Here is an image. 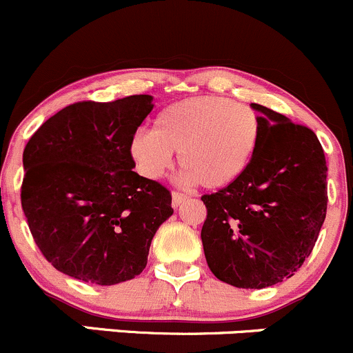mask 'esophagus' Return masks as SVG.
Here are the masks:
<instances>
[{
	"label": "esophagus",
	"mask_w": 353,
	"mask_h": 353,
	"mask_svg": "<svg viewBox=\"0 0 353 353\" xmlns=\"http://www.w3.org/2000/svg\"><path fill=\"white\" fill-rule=\"evenodd\" d=\"M188 196L183 193H172V206L174 208H179L184 201H186Z\"/></svg>",
	"instance_id": "esophagus-1"
}]
</instances>
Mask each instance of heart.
<instances>
[{"instance_id":"obj_1","label":"heart","mask_w":353,"mask_h":353,"mask_svg":"<svg viewBox=\"0 0 353 353\" xmlns=\"http://www.w3.org/2000/svg\"><path fill=\"white\" fill-rule=\"evenodd\" d=\"M261 137V117L252 108L219 95H198L160 110L154 131L140 130L130 138L128 154L141 176L157 181L177 152L186 183L220 190L243 176Z\"/></svg>"}]
</instances>
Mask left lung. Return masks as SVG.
I'll return each mask as SVG.
<instances>
[{
	"label": "left lung",
	"instance_id": "1",
	"mask_svg": "<svg viewBox=\"0 0 353 353\" xmlns=\"http://www.w3.org/2000/svg\"><path fill=\"white\" fill-rule=\"evenodd\" d=\"M263 137L239 179L205 194L201 243L213 275L237 288L290 279L311 254L326 216L325 152L309 128L259 104Z\"/></svg>",
	"mask_w": 353,
	"mask_h": 353
}]
</instances>
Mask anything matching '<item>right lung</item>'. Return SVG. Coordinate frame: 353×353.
<instances>
[{"label": "right lung", "instance_id": "obj_1", "mask_svg": "<svg viewBox=\"0 0 353 353\" xmlns=\"http://www.w3.org/2000/svg\"><path fill=\"white\" fill-rule=\"evenodd\" d=\"M152 95L78 102L49 117L23 150L22 208L58 272L95 285L140 275L152 239L174 213L163 186L134 172L128 141Z\"/></svg>", "mask_w": 353, "mask_h": 353}]
</instances>
